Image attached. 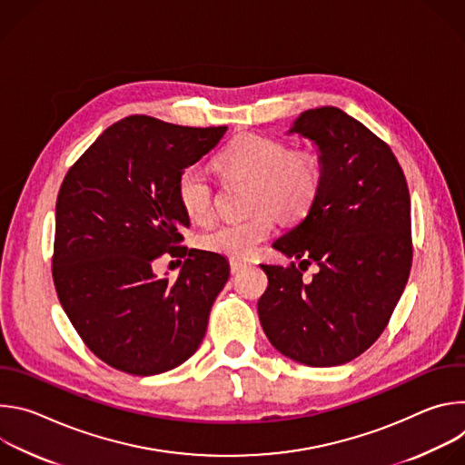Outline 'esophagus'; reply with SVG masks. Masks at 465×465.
<instances>
[{"instance_id":"obj_1","label":"esophagus","mask_w":465,"mask_h":465,"mask_svg":"<svg viewBox=\"0 0 465 465\" xmlns=\"http://www.w3.org/2000/svg\"><path fill=\"white\" fill-rule=\"evenodd\" d=\"M244 267H246V262H242V261H237V259H232V261H230V271H232V274H239Z\"/></svg>"}]
</instances>
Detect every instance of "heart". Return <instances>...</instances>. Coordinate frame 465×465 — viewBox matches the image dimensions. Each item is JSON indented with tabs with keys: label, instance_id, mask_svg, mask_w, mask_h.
I'll return each instance as SVG.
<instances>
[{
	"label": "heart",
	"instance_id": "heart-1",
	"mask_svg": "<svg viewBox=\"0 0 465 465\" xmlns=\"http://www.w3.org/2000/svg\"><path fill=\"white\" fill-rule=\"evenodd\" d=\"M224 176L250 178L252 217L223 223L201 237L208 252L230 259H248L274 230V213L283 221H298L309 213L322 189L323 171L312 151L289 147L271 136L242 134L235 138L215 160ZM176 198L193 223H208L213 215V187L196 167H185L176 178Z\"/></svg>",
	"mask_w": 465,
	"mask_h": 465
}]
</instances>
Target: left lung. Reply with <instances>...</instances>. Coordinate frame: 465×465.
Listing matches in <instances>:
<instances>
[{
	"instance_id": "obj_1",
	"label": "left lung",
	"mask_w": 465,
	"mask_h": 465,
	"mask_svg": "<svg viewBox=\"0 0 465 465\" xmlns=\"http://www.w3.org/2000/svg\"><path fill=\"white\" fill-rule=\"evenodd\" d=\"M318 147L323 180L307 217L272 246L316 262L305 283L291 267L261 264L269 287L259 322L285 357L341 366L384 331L412 267L411 194L391 149L335 106L305 110L291 126ZM300 262V269H302Z\"/></svg>"
}]
</instances>
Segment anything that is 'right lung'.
<instances>
[{"instance_id":"1","label":"right lung","mask_w":465,"mask_h":465,"mask_svg":"<svg viewBox=\"0 0 465 465\" xmlns=\"http://www.w3.org/2000/svg\"><path fill=\"white\" fill-rule=\"evenodd\" d=\"M226 130L130 115L108 126L60 185L54 289L88 350L119 371H169L206 335L230 264L215 252L180 246L189 217L176 178ZM167 251L188 253L174 282L152 272V261Z\"/></svg>"}]
</instances>
